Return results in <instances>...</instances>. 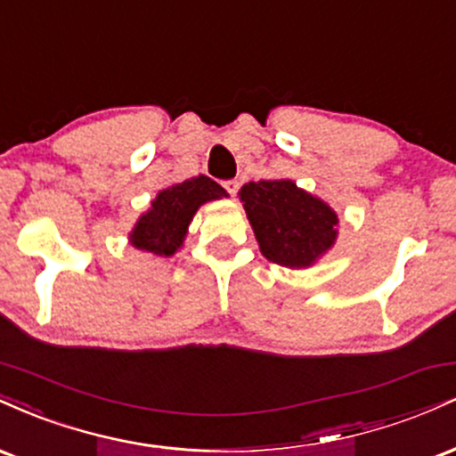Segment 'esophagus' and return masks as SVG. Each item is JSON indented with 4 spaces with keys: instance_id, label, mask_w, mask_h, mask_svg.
<instances>
[{
    "instance_id": "obj_1",
    "label": "esophagus",
    "mask_w": 456,
    "mask_h": 456,
    "mask_svg": "<svg viewBox=\"0 0 456 456\" xmlns=\"http://www.w3.org/2000/svg\"><path fill=\"white\" fill-rule=\"evenodd\" d=\"M223 186H224V191L229 192V195L235 197V192H238V188H240V182L238 180H227V182H223Z\"/></svg>"
}]
</instances>
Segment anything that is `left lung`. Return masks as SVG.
I'll list each match as a JSON object with an SVG mask.
<instances>
[{
    "instance_id": "obj_1",
    "label": "left lung",
    "mask_w": 456,
    "mask_h": 456,
    "mask_svg": "<svg viewBox=\"0 0 456 456\" xmlns=\"http://www.w3.org/2000/svg\"><path fill=\"white\" fill-rule=\"evenodd\" d=\"M238 195L261 255L272 264L311 268L337 244V212L294 180L248 182Z\"/></svg>"
}]
</instances>
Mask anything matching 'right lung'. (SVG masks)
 <instances>
[{"instance_id":"1","label":"right lung","mask_w":456,"mask_h":456,"mask_svg":"<svg viewBox=\"0 0 456 456\" xmlns=\"http://www.w3.org/2000/svg\"><path fill=\"white\" fill-rule=\"evenodd\" d=\"M229 197L221 184L208 175H195L159 191L151 199L148 212H143L130 229L128 242L134 248L159 257H174L184 246L188 224L203 203Z\"/></svg>"}]
</instances>
